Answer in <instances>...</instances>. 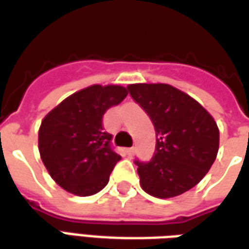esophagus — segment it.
<instances>
[{
	"label": "esophagus",
	"mask_w": 249,
	"mask_h": 249,
	"mask_svg": "<svg viewBox=\"0 0 249 249\" xmlns=\"http://www.w3.org/2000/svg\"><path fill=\"white\" fill-rule=\"evenodd\" d=\"M126 153H127L128 157H133L135 154V147H128V149H126Z\"/></svg>",
	"instance_id": "esophagus-1"
}]
</instances>
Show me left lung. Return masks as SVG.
Instances as JSON below:
<instances>
[{
  "instance_id": "1",
  "label": "left lung",
  "mask_w": 249,
  "mask_h": 249,
  "mask_svg": "<svg viewBox=\"0 0 249 249\" xmlns=\"http://www.w3.org/2000/svg\"><path fill=\"white\" fill-rule=\"evenodd\" d=\"M128 92L154 124L156 151L149 162L135 160L142 189L170 198L200 182L218 151V128L212 115L169 84H130Z\"/></svg>"
}]
</instances>
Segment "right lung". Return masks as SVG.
<instances>
[{"mask_svg": "<svg viewBox=\"0 0 249 249\" xmlns=\"http://www.w3.org/2000/svg\"><path fill=\"white\" fill-rule=\"evenodd\" d=\"M127 96L121 86L95 84L72 93L49 112L38 130V151L56 184L72 195L91 196L108 184L121 161L103 128V115Z\"/></svg>", "mask_w": 249, "mask_h": 249, "instance_id": "1", "label": "right lung"}]
</instances>
